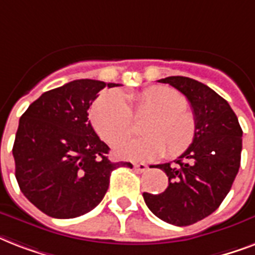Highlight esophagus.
I'll return each mask as SVG.
<instances>
[{
	"label": "esophagus",
	"instance_id": "34e87169",
	"mask_svg": "<svg viewBox=\"0 0 255 255\" xmlns=\"http://www.w3.org/2000/svg\"><path fill=\"white\" fill-rule=\"evenodd\" d=\"M133 168H135L137 172H145V170L148 169V167L145 165V164L140 163V164H133Z\"/></svg>",
	"mask_w": 255,
	"mask_h": 255
}]
</instances>
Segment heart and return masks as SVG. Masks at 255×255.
Here are the masks:
<instances>
[{"label": "heart", "instance_id": "1", "mask_svg": "<svg viewBox=\"0 0 255 255\" xmlns=\"http://www.w3.org/2000/svg\"><path fill=\"white\" fill-rule=\"evenodd\" d=\"M118 90L102 92L90 111L92 127L103 141L114 144L132 129V116L148 115L141 126L143 137L124 139L115 145L122 159L148 161L165 153L177 157L193 143L197 124L188 108V102L173 88L155 86L128 96Z\"/></svg>", "mask_w": 255, "mask_h": 255}]
</instances>
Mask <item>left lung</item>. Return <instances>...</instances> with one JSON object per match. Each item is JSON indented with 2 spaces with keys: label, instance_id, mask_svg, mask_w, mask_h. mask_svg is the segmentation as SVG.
Instances as JSON below:
<instances>
[{
  "label": "left lung",
  "instance_id": "1",
  "mask_svg": "<svg viewBox=\"0 0 255 255\" xmlns=\"http://www.w3.org/2000/svg\"><path fill=\"white\" fill-rule=\"evenodd\" d=\"M185 95L197 124L196 137L174 164L156 165L168 176L160 194L144 192V201L160 220L188 226L221 205L241 165L242 129L229 103L201 82L186 77L160 79Z\"/></svg>",
  "mask_w": 255,
  "mask_h": 255
}]
</instances>
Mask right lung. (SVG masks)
<instances>
[{"instance_id": "right-lung-1", "label": "right lung", "mask_w": 255, "mask_h": 255, "mask_svg": "<svg viewBox=\"0 0 255 255\" xmlns=\"http://www.w3.org/2000/svg\"><path fill=\"white\" fill-rule=\"evenodd\" d=\"M78 79L43 92L19 119L13 156L19 189L33 205L54 218H74L103 200L110 176L131 163H112L110 148L88 120V108L104 87Z\"/></svg>"}]
</instances>
